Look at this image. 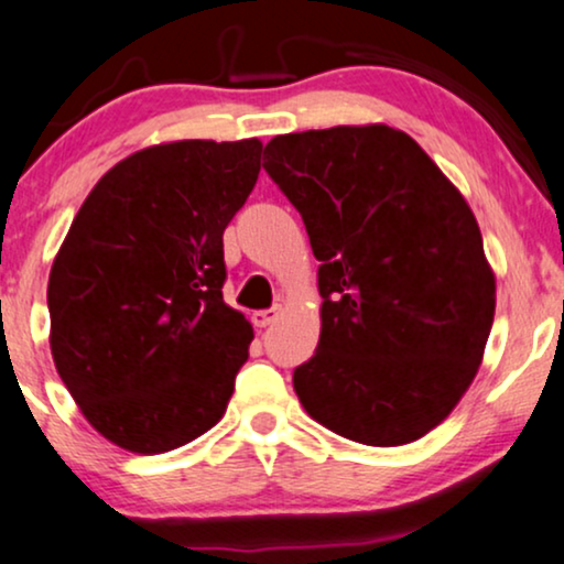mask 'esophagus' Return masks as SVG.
<instances>
[{"label": "esophagus", "mask_w": 564, "mask_h": 564, "mask_svg": "<svg viewBox=\"0 0 564 564\" xmlns=\"http://www.w3.org/2000/svg\"><path fill=\"white\" fill-rule=\"evenodd\" d=\"M278 306H270V310H260V312H254L252 315V323H254V327H268L270 323H273V319L278 317Z\"/></svg>", "instance_id": "esophagus-1"}]
</instances>
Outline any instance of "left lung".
<instances>
[{
    "label": "left lung",
    "instance_id": "1",
    "mask_svg": "<svg viewBox=\"0 0 564 564\" xmlns=\"http://www.w3.org/2000/svg\"><path fill=\"white\" fill-rule=\"evenodd\" d=\"M265 153L319 260L323 330L294 369L299 401L361 445L424 437L471 384L495 319L471 208L393 127L278 134Z\"/></svg>",
    "mask_w": 564,
    "mask_h": 564
}]
</instances>
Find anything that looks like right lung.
Masks as SVG:
<instances>
[{"mask_svg":"<svg viewBox=\"0 0 564 564\" xmlns=\"http://www.w3.org/2000/svg\"><path fill=\"white\" fill-rule=\"evenodd\" d=\"M260 153V140L145 148L104 174L56 254V372L124 451H174L226 413L252 325L224 302V231Z\"/></svg>","mask_w":564,"mask_h":564,"instance_id":"add662e5","label":"right lung"}]
</instances>
